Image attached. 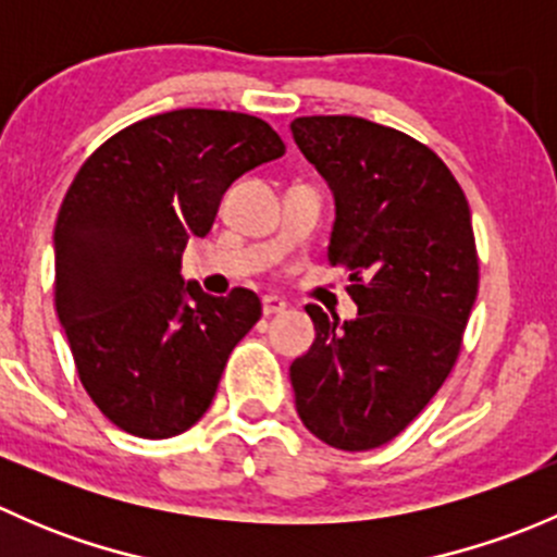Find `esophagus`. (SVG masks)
Instances as JSON below:
<instances>
[{"label": "esophagus", "instance_id": "1", "mask_svg": "<svg viewBox=\"0 0 557 557\" xmlns=\"http://www.w3.org/2000/svg\"><path fill=\"white\" fill-rule=\"evenodd\" d=\"M285 299H280V296H263L261 299V310H263V314H267V318H272V314H280V312H285Z\"/></svg>", "mask_w": 557, "mask_h": 557}]
</instances>
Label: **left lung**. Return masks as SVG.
Here are the masks:
<instances>
[{"mask_svg": "<svg viewBox=\"0 0 557 557\" xmlns=\"http://www.w3.org/2000/svg\"><path fill=\"white\" fill-rule=\"evenodd\" d=\"M290 132L334 190L329 261L350 269L358 305L345 323L307 305L296 412L336 450H374L423 412L460 352L480 285L469 201L434 150L391 126L310 115Z\"/></svg>", "mask_w": 557, "mask_h": 557, "instance_id": "8db88e82", "label": "left lung"}]
</instances>
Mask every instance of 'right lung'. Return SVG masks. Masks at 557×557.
<instances>
[{
    "label": "right lung",
    "instance_id": "1",
    "mask_svg": "<svg viewBox=\"0 0 557 557\" xmlns=\"http://www.w3.org/2000/svg\"><path fill=\"white\" fill-rule=\"evenodd\" d=\"M283 153L261 117L188 107L117 132L72 180L53 232L55 312L83 387L126 434L188 431L261 318L252 290L215 299L180 261L228 185Z\"/></svg>",
    "mask_w": 557,
    "mask_h": 557
}]
</instances>
